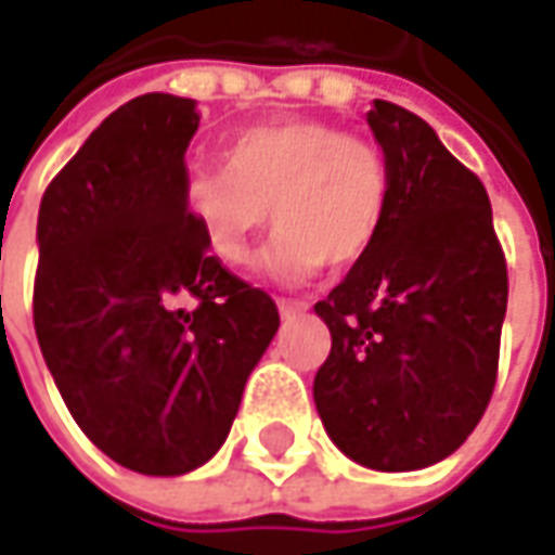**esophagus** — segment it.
<instances>
[{"mask_svg": "<svg viewBox=\"0 0 555 555\" xmlns=\"http://www.w3.org/2000/svg\"><path fill=\"white\" fill-rule=\"evenodd\" d=\"M278 311H281V318H296V314L309 311V302L306 299H278Z\"/></svg>", "mask_w": 555, "mask_h": 555, "instance_id": "34e87169", "label": "esophagus"}]
</instances>
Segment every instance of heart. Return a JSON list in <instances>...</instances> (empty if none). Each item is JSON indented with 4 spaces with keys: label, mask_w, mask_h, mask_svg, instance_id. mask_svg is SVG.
<instances>
[{
    "label": "heart",
    "mask_w": 555,
    "mask_h": 555,
    "mask_svg": "<svg viewBox=\"0 0 555 555\" xmlns=\"http://www.w3.org/2000/svg\"><path fill=\"white\" fill-rule=\"evenodd\" d=\"M389 160L367 135L327 119L281 117L249 126L228 141V163L197 166L184 203L206 249L241 266L249 241L281 224L262 253V268L306 281L324 262L349 268L367 256L389 209Z\"/></svg>",
    "instance_id": "obj_1"
}]
</instances>
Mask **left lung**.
<instances>
[{"label":"left lung","mask_w":555,"mask_h":555,"mask_svg":"<svg viewBox=\"0 0 555 555\" xmlns=\"http://www.w3.org/2000/svg\"><path fill=\"white\" fill-rule=\"evenodd\" d=\"M367 122L389 160V209L367 256L314 306L333 339L314 404L346 457L408 473L479 426L509 284L479 176L392 101H373Z\"/></svg>","instance_id":"1"}]
</instances>
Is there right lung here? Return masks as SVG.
Instances as JSON below:
<instances>
[{
	"label": "right lung",
	"instance_id": "1",
	"mask_svg": "<svg viewBox=\"0 0 555 555\" xmlns=\"http://www.w3.org/2000/svg\"><path fill=\"white\" fill-rule=\"evenodd\" d=\"M197 126L191 98H132L39 203L42 358L92 444L144 476H182L222 448L281 324L266 289L209 256L188 212Z\"/></svg>",
	"mask_w": 555,
	"mask_h": 555
}]
</instances>
